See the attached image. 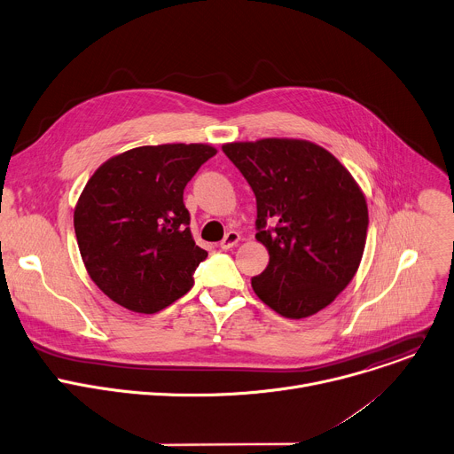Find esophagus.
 <instances>
[{
    "label": "esophagus",
    "mask_w": 454,
    "mask_h": 454,
    "mask_svg": "<svg viewBox=\"0 0 454 454\" xmlns=\"http://www.w3.org/2000/svg\"><path fill=\"white\" fill-rule=\"evenodd\" d=\"M239 239H241V236H239L236 231H231V232H227V234H225V238L222 239L220 247H222V248H225V250H227V248H232V247H236V245H238V241H239Z\"/></svg>",
    "instance_id": "1"
}]
</instances>
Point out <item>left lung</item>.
I'll use <instances>...</instances> for the list:
<instances>
[{"label":"left lung","mask_w":454,"mask_h":454,"mask_svg":"<svg viewBox=\"0 0 454 454\" xmlns=\"http://www.w3.org/2000/svg\"><path fill=\"white\" fill-rule=\"evenodd\" d=\"M222 149L256 194V239L270 256L250 279L256 295L288 319L326 309L363 260L368 204L361 185L310 140L272 137Z\"/></svg>","instance_id":"left-lung-1"}]
</instances>
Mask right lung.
<instances>
[{
	"label": "right lung",
	"mask_w": 454,
	"mask_h": 454,
	"mask_svg": "<svg viewBox=\"0 0 454 454\" xmlns=\"http://www.w3.org/2000/svg\"><path fill=\"white\" fill-rule=\"evenodd\" d=\"M216 153L209 144L140 145L86 182L74 211L77 245L88 276L117 305L157 314L194 285L207 253L192 239L184 189Z\"/></svg>",
	"instance_id": "add662e5"
}]
</instances>
